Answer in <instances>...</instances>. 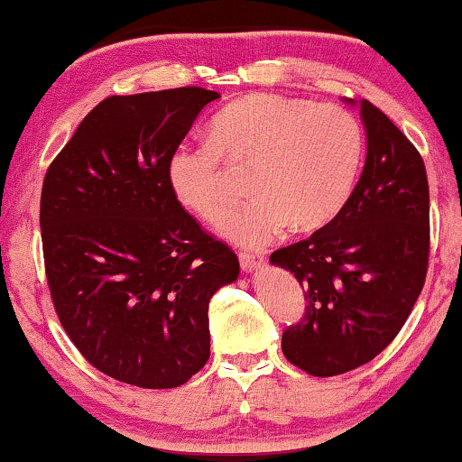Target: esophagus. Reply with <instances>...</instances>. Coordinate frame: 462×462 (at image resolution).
<instances>
[{"mask_svg": "<svg viewBox=\"0 0 462 462\" xmlns=\"http://www.w3.org/2000/svg\"><path fill=\"white\" fill-rule=\"evenodd\" d=\"M240 268L245 272H257L263 265V255H257V253H238Z\"/></svg>", "mask_w": 462, "mask_h": 462, "instance_id": "1", "label": "esophagus"}]
</instances>
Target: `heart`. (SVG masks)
I'll use <instances>...</instances> for the list:
<instances>
[{
	"label": "heart",
	"instance_id": "1",
	"mask_svg": "<svg viewBox=\"0 0 462 462\" xmlns=\"http://www.w3.org/2000/svg\"><path fill=\"white\" fill-rule=\"evenodd\" d=\"M362 159L364 132L347 108L251 94L213 116L211 140L175 146L167 178L186 209L217 222L234 200L226 161L251 165L246 184L255 197L226 216L219 232L259 249L289 226L308 232L339 216Z\"/></svg>",
	"mask_w": 462,
	"mask_h": 462
}]
</instances>
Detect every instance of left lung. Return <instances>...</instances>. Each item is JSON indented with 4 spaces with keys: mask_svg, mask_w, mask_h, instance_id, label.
<instances>
[{
    "mask_svg": "<svg viewBox=\"0 0 462 462\" xmlns=\"http://www.w3.org/2000/svg\"><path fill=\"white\" fill-rule=\"evenodd\" d=\"M358 106L366 161L346 207L270 257L295 274L308 301L303 320L282 333V354L314 376L343 374L379 356L404 327L427 276L423 159L383 110L368 100Z\"/></svg>",
    "mask_w": 462,
    "mask_h": 462,
    "instance_id": "8db88e82",
    "label": "left lung"
}]
</instances>
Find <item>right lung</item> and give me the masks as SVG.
<instances>
[{
	"mask_svg": "<svg viewBox=\"0 0 462 462\" xmlns=\"http://www.w3.org/2000/svg\"><path fill=\"white\" fill-rule=\"evenodd\" d=\"M217 92L178 88L102 100L42 188L45 276L56 314L92 366L144 389L180 387L209 360V299L238 278L200 230L167 161Z\"/></svg>",
	"mask_w": 462,
	"mask_h": 462,
	"instance_id": "1",
	"label": "right lung"
}]
</instances>
